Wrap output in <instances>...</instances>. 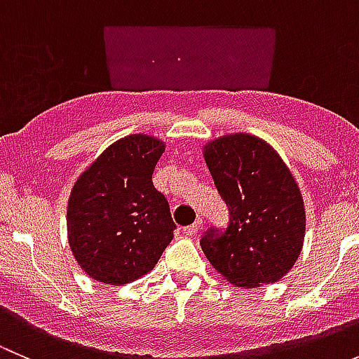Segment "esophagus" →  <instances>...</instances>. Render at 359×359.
Here are the masks:
<instances>
[{
  "label": "esophagus",
  "instance_id": "34e87169",
  "mask_svg": "<svg viewBox=\"0 0 359 359\" xmlns=\"http://www.w3.org/2000/svg\"><path fill=\"white\" fill-rule=\"evenodd\" d=\"M201 224H203V220H201V219H198L196 222H194V224H191V226L184 227V233H186L187 236H194V234H198V233H200V229H201Z\"/></svg>",
  "mask_w": 359,
  "mask_h": 359
}]
</instances>
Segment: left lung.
I'll return each instance as SVG.
<instances>
[{
    "label": "left lung",
    "instance_id": "8db88e82",
    "mask_svg": "<svg viewBox=\"0 0 359 359\" xmlns=\"http://www.w3.org/2000/svg\"><path fill=\"white\" fill-rule=\"evenodd\" d=\"M203 158L231 212L226 233L203 238V253L236 287L280 281L306 236V206L288 165L271 144L243 132L210 140Z\"/></svg>",
    "mask_w": 359,
    "mask_h": 359
}]
</instances>
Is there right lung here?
<instances>
[{
    "label": "right lung",
    "mask_w": 359,
    "mask_h": 359,
    "mask_svg": "<svg viewBox=\"0 0 359 359\" xmlns=\"http://www.w3.org/2000/svg\"><path fill=\"white\" fill-rule=\"evenodd\" d=\"M166 144L146 133L116 140L76 179L67 240L78 266L102 285L132 283L154 269L173 238L168 201L153 186Z\"/></svg>",
    "instance_id": "right-lung-1"
}]
</instances>
